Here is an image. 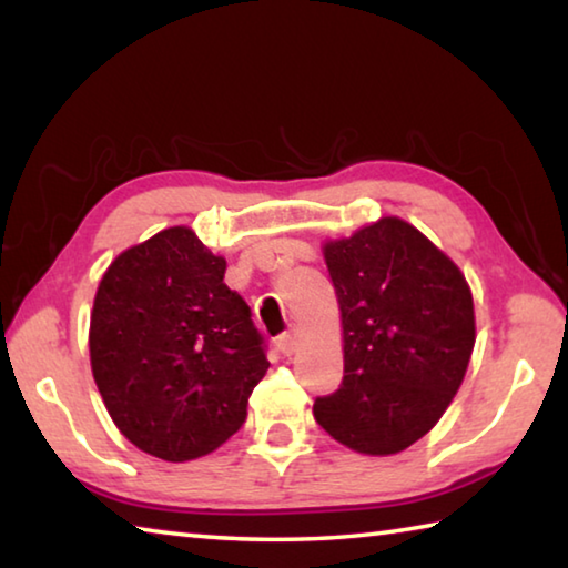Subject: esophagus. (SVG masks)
Instances as JSON below:
<instances>
[{"instance_id": "obj_1", "label": "esophagus", "mask_w": 568, "mask_h": 568, "mask_svg": "<svg viewBox=\"0 0 568 568\" xmlns=\"http://www.w3.org/2000/svg\"><path fill=\"white\" fill-rule=\"evenodd\" d=\"M275 345H277V351H281L283 355H293L295 348H297V341H295L293 333H283V335H277Z\"/></svg>"}]
</instances>
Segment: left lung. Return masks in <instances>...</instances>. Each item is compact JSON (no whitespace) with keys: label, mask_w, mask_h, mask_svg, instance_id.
<instances>
[{"label":"left lung","mask_w":568,"mask_h":568,"mask_svg":"<svg viewBox=\"0 0 568 568\" xmlns=\"http://www.w3.org/2000/svg\"><path fill=\"white\" fill-rule=\"evenodd\" d=\"M343 318V383L313 403L318 426L358 454L390 456L454 400L476 343L458 267L398 217L323 247Z\"/></svg>","instance_id":"1"}]
</instances>
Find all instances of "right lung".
<instances>
[{"label":"right lung","instance_id":"right-lung-1","mask_svg":"<svg viewBox=\"0 0 568 568\" xmlns=\"http://www.w3.org/2000/svg\"><path fill=\"white\" fill-rule=\"evenodd\" d=\"M223 277L225 257L168 227L118 255L94 295L90 361L104 406L130 444L172 464L225 444L271 365Z\"/></svg>","mask_w":568,"mask_h":568}]
</instances>
